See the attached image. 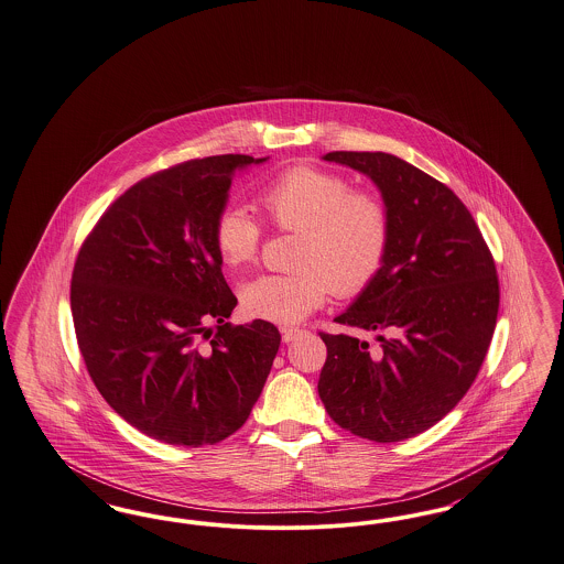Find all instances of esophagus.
Returning a JSON list of instances; mask_svg holds the SVG:
<instances>
[{
  "label": "esophagus",
  "instance_id": "1",
  "mask_svg": "<svg viewBox=\"0 0 564 564\" xmlns=\"http://www.w3.org/2000/svg\"><path fill=\"white\" fill-rule=\"evenodd\" d=\"M280 333H282V341H284V344H291L299 335H303V330L296 328V326H284Z\"/></svg>",
  "mask_w": 564,
  "mask_h": 564
}]
</instances>
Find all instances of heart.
Wrapping results in <instances>:
<instances>
[{
    "instance_id": "1",
    "label": "heart",
    "mask_w": 564,
    "mask_h": 564,
    "mask_svg": "<svg viewBox=\"0 0 564 564\" xmlns=\"http://www.w3.org/2000/svg\"><path fill=\"white\" fill-rule=\"evenodd\" d=\"M259 208L280 229L299 231L291 273H265L242 289L250 318L296 324L333 293H362L386 263L392 220L383 199L351 192L337 172L293 166L275 174L259 192ZM219 259L229 270L257 261L263 229L245 208L229 206L213 231Z\"/></svg>"
}]
</instances>
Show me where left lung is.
<instances>
[{"label": "left lung", "mask_w": 564, "mask_h": 564, "mask_svg": "<svg viewBox=\"0 0 564 564\" xmlns=\"http://www.w3.org/2000/svg\"><path fill=\"white\" fill-rule=\"evenodd\" d=\"M324 160L377 185L392 236L379 275L335 318L375 330L379 345L319 333V400L360 438L406 441L451 413L482 367L499 310L495 261L466 204L434 176L383 151Z\"/></svg>", "instance_id": "8db88e82"}]
</instances>
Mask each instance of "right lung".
<instances>
[{
    "label": "right lung",
    "mask_w": 564,
    "mask_h": 564,
    "mask_svg": "<svg viewBox=\"0 0 564 564\" xmlns=\"http://www.w3.org/2000/svg\"><path fill=\"white\" fill-rule=\"evenodd\" d=\"M265 160L227 153L155 172L118 197L79 248V351L107 404L153 441H225L263 392L280 333L265 319L227 322L238 299L213 231L236 171Z\"/></svg>",
    "instance_id": "1"
}]
</instances>
